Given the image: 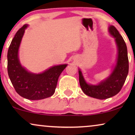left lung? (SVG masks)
I'll use <instances>...</instances> for the list:
<instances>
[{
	"label": "left lung",
	"mask_w": 135,
	"mask_h": 135,
	"mask_svg": "<svg viewBox=\"0 0 135 135\" xmlns=\"http://www.w3.org/2000/svg\"><path fill=\"white\" fill-rule=\"evenodd\" d=\"M110 34L115 38L117 46V62L112 73L106 79L98 85L88 84L79 70V83L82 91L86 95L97 99H104L114 97L120 91L128 73V58L126 44L114 26L109 27Z\"/></svg>",
	"instance_id": "left-lung-1"
}]
</instances>
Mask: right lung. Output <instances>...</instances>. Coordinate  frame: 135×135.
<instances>
[{
    "mask_svg": "<svg viewBox=\"0 0 135 135\" xmlns=\"http://www.w3.org/2000/svg\"><path fill=\"white\" fill-rule=\"evenodd\" d=\"M25 25L16 33L7 53V70L15 90L21 97L31 100L47 98L54 94L61 74L67 64L55 66L40 74L28 72L22 67L18 58V50L25 29Z\"/></svg>",
    "mask_w": 135,
    "mask_h": 135,
    "instance_id": "1",
    "label": "right lung"
}]
</instances>
